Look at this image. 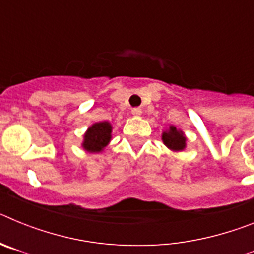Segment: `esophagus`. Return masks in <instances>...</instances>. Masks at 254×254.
I'll return each mask as SVG.
<instances>
[{
    "mask_svg": "<svg viewBox=\"0 0 254 254\" xmlns=\"http://www.w3.org/2000/svg\"><path fill=\"white\" fill-rule=\"evenodd\" d=\"M132 114H133L134 117H140L141 114H142V111H141V108H133V109H132Z\"/></svg>",
    "mask_w": 254,
    "mask_h": 254,
    "instance_id": "1",
    "label": "esophagus"
}]
</instances>
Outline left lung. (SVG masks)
I'll return each mask as SVG.
<instances>
[{"mask_svg": "<svg viewBox=\"0 0 254 254\" xmlns=\"http://www.w3.org/2000/svg\"><path fill=\"white\" fill-rule=\"evenodd\" d=\"M161 140H163L164 145L172 151H182L186 149L187 138L181 129H177L176 126H170L169 129L164 131Z\"/></svg>", "mask_w": 254, "mask_h": 254, "instance_id": "1", "label": "left lung"}]
</instances>
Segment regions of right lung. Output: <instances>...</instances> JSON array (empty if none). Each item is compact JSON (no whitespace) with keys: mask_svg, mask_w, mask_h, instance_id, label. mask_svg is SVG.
<instances>
[{"mask_svg":"<svg viewBox=\"0 0 254 254\" xmlns=\"http://www.w3.org/2000/svg\"><path fill=\"white\" fill-rule=\"evenodd\" d=\"M112 138V125L107 121L94 123L84 134L82 147L87 152H102Z\"/></svg>","mask_w":254,"mask_h":254,"instance_id":"add662e5","label":"right lung"}]
</instances>
